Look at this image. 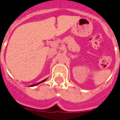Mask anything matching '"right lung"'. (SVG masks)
Wrapping results in <instances>:
<instances>
[{"mask_svg":"<svg viewBox=\"0 0 120 120\" xmlns=\"http://www.w3.org/2000/svg\"><path fill=\"white\" fill-rule=\"evenodd\" d=\"M46 80H47V79H45V80H42V81H41V82H38V83L35 84H32V85H30V86H36V85H38V84H39L41 83V82H44V81H45Z\"/></svg>","mask_w":120,"mask_h":120,"instance_id":"right-lung-1","label":"right lung"}]
</instances>
